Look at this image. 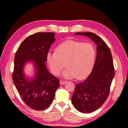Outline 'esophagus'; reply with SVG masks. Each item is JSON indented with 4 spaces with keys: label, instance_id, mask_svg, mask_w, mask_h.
<instances>
[{
    "label": "esophagus",
    "instance_id": "esophagus-1",
    "mask_svg": "<svg viewBox=\"0 0 128 128\" xmlns=\"http://www.w3.org/2000/svg\"><path fill=\"white\" fill-rule=\"evenodd\" d=\"M66 82H67L66 81H62V80H60V85H64V84H66Z\"/></svg>",
    "mask_w": 128,
    "mask_h": 128
}]
</instances>
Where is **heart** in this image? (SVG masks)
I'll return each instance as SVG.
<instances>
[{
	"instance_id": "b5f03b06",
	"label": "heart",
	"mask_w": 128,
	"mask_h": 128,
	"mask_svg": "<svg viewBox=\"0 0 128 128\" xmlns=\"http://www.w3.org/2000/svg\"><path fill=\"white\" fill-rule=\"evenodd\" d=\"M96 59V50L90 43L76 40H67L58 46L56 52L49 51L46 55L47 64L51 72L58 76L62 74L66 79L77 77L83 79L90 74Z\"/></svg>"
}]
</instances>
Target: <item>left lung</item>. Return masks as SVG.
Wrapping results in <instances>:
<instances>
[{
    "label": "left lung",
    "mask_w": 128,
    "mask_h": 128,
    "mask_svg": "<svg viewBox=\"0 0 128 128\" xmlns=\"http://www.w3.org/2000/svg\"><path fill=\"white\" fill-rule=\"evenodd\" d=\"M75 35L86 36L96 45L94 67L85 81L77 84L72 96L73 106L84 114L91 113L104 103L110 92L114 72L111 51L102 39L93 33L78 32Z\"/></svg>",
    "instance_id": "obj_1"
}]
</instances>
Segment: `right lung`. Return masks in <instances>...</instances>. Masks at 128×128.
Returning a JSON list of instances; mask_svg holds the SVG:
<instances>
[{
  "instance_id": "1",
  "label": "right lung",
  "mask_w": 128,
  "mask_h": 128,
  "mask_svg": "<svg viewBox=\"0 0 128 128\" xmlns=\"http://www.w3.org/2000/svg\"><path fill=\"white\" fill-rule=\"evenodd\" d=\"M55 33H36L28 36L19 46L14 56L12 79L17 90L28 107L36 111L48 108L59 87V80L47 70L46 55L55 42ZM31 62L34 76L24 72V66Z\"/></svg>"
}]
</instances>
